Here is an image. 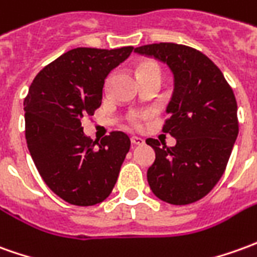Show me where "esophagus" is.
Wrapping results in <instances>:
<instances>
[{
	"label": "esophagus",
	"instance_id": "34e87169",
	"mask_svg": "<svg viewBox=\"0 0 257 257\" xmlns=\"http://www.w3.org/2000/svg\"><path fill=\"white\" fill-rule=\"evenodd\" d=\"M131 142H132L134 145H136V146H141V145L145 143V139H142L139 136H132V138H131Z\"/></svg>",
	"mask_w": 257,
	"mask_h": 257
}]
</instances>
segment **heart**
Here are the masks:
<instances>
[{
  "mask_svg": "<svg viewBox=\"0 0 257 257\" xmlns=\"http://www.w3.org/2000/svg\"><path fill=\"white\" fill-rule=\"evenodd\" d=\"M136 75L139 78L149 76V75H159V76H161V66L156 61H142V62H139L136 65ZM145 116H146L145 112H131L128 116V122L132 126H135V128H138V126H141V123L145 119Z\"/></svg>",
  "mask_w": 257,
  "mask_h": 257,
  "instance_id": "b5f03b06",
  "label": "heart"
}]
</instances>
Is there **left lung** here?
I'll return each instance as SVG.
<instances>
[{"mask_svg": "<svg viewBox=\"0 0 257 257\" xmlns=\"http://www.w3.org/2000/svg\"><path fill=\"white\" fill-rule=\"evenodd\" d=\"M135 53L167 64L175 82L163 132L177 143L167 147L157 139H146L156 152L147 170L150 189L170 204L193 203L225 171L239 131L234 91L214 62L195 48L159 43L135 48Z\"/></svg>", "mask_w": 257, "mask_h": 257, "instance_id": "obj_1", "label": "left lung"}]
</instances>
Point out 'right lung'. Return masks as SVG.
<instances>
[{
    "instance_id": "right-lung-1",
    "label": "right lung",
    "mask_w": 257,
    "mask_h": 257,
    "mask_svg": "<svg viewBox=\"0 0 257 257\" xmlns=\"http://www.w3.org/2000/svg\"><path fill=\"white\" fill-rule=\"evenodd\" d=\"M134 47H79L62 54L33 79L23 101L25 136L43 181L62 200L93 206L110 196L131 139L112 131L93 141L83 134V116L101 105L107 75Z\"/></svg>"
}]
</instances>
